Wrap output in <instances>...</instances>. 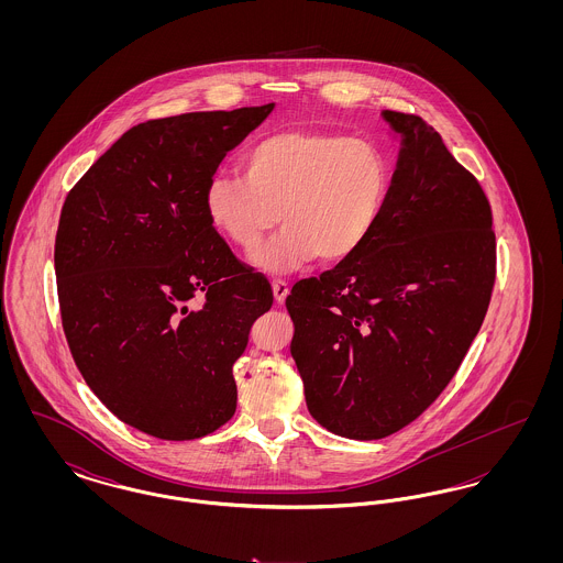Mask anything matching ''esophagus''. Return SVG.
Returning <instances> with one entry per match:
<instances>
[{
  "mask_svg": "<svg viewBox=\"0 0 563 563\" xmlns=\"http://www.w3.org/2000/svg\"><path fill=\"white\" fill-rule=\"evenodd\" d=\"M272 294H274V299L278 303H283L287 299V295H289V285L285 280L276 278V280H272Z\"/></svg>",
  "mask_w": 563,
  "mask_h": 563,
  "instance_id": "1",
  "label": "esophagus"
}]
</instances>
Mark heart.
<instances>
[{
	"label": "heart",
	"mask_w": 563,
	"mask_h": 563,
	"mask_svg": "<svg viewBox=\"0 0 563 563\" xmlns=\"http://www.w3.org/2000/svg\"><path fill=\"white\" fill-rule=\"evenodd\" d=\"M242 173L209 179L205 213L244 251L280 221L285 228L249 257L268 274H289L317 257L350 260L374 234L390 188L388 162L374 143L314 131L260 139L242 154Z\"/></svg>",
	"instance_id": "b5f03b06"
}]
</instances>
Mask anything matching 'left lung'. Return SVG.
<instances>
[{"label":"left lung","mask_w":563,"mask_h":563,"mask_svg":"<svg viewBox=\"0 0 563 563\" xmlns=\"http://www.w3.org/2000/svg\"><path fill=\"white\" fill-rule=\"evenodd\" d=\"M401 150L369 241L295 283L291 356L312 418L358 441L413 422L454 377L496 278L479 181L422 118L382 111Z\"/></svg>","instance_id":"8db88e82"}]
</instances>
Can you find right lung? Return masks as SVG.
<instances>
[{
    "instance_id": "1",
    "label": "right lung",
    "mask_w": 563,
    "mask_h": 563,
    "mask_svg": "<svg viewBox=\"0 0 563 563\" xmlns=\"http://www.w3.org/2000/svg\"><path fill=\"white\" fill-rule=\"evenodd\" d=\"M272 109L136 124L63 205L54 272L67 344L99 401L152 437L198 439L236 411L232 367L274 297L214 232L205 188ZM196 292L206 303L189 309Z\"/></svg>"
}]
</instances>
